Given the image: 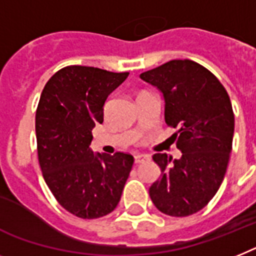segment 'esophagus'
<instances>
[{"mask_svg": "<svg viewBox=\"0 0 256 256\" xmlns=\"http://www.w3.org/2000/svg\"><path fill=\"white\" fill-rule=\"evenodd\" d=\"M149 160H150V156H148V154H136L134 156V164H144Z\"/></svg>", "mask_w": 256, "mask_h": 256, "instance_id": "esophagus-1", "label": "esophagus"}]
</instances>
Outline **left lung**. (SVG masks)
<instances>
[{
    "mask_svg": "<svg viewBox=\"0 0 256 256\" xmlns=\"http://www.w3.org/2000/svg\"><path fill=\"white\" fill-rule=\"evenodd\" d=\"M141 80L157 86L164 98V122L182 157L153 156L161 178L149 188L153 204L164 214L191 216L218 191L226 174L234 134L229 94L218 78L192 60H171L144 72Z\"/></svg>",
    "mask_w": 256,
    "mask_h": 256,
    "instance_id": "8db88e82",
    "label": "left lung"
}]
</instances>
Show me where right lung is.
I'll use <instances>...</instances> for the list:
<instances>
[{"label": "right lung", "mask_w": 256, "mask_h": 256, "mask_svg": "<svg viewBox=\"0 0 256 256\" xmlns=\"http://www.w3.org/2000/svg\"><path fill=\"white\" fill-rule=\"evenodd\" d=\"M128 74L69 65L50 78L40 95L35 130L43 178L58 204L80 218L112 212L130 176V153L94 156L90 148L106 99Z\"/></svg>", "instance_id": "1"}]
</instances>
